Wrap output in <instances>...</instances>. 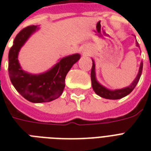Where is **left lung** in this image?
<instances>
[{
  "instance_id": "8db88e82",
  "label": "left lung",
  "mask_w": 151,
  "mask_h": 151,
  "mask_svg": "<svg viewBox=\"0 0 151 151\" xmlns=\"http://www.w3.org/2000/svg\"><path fill=\"white\" fill-rule=\"evenodd\" d=\"M136 46L138 48H139V45L137 41H136ZM95 70H96V65H95L94 61L92 59V70H91V80H92V86L93 90H94V92L98 96L103 97V98H105V99H119L128 96L135 88V87L137 85V83L139 81L141 74H142V71H143V62H141L139 69L138 74L136 76V78H135V80L131 83V85H129V86L123 88H121V89L110 90L106 88L104 86H103L102 85H100L97 81L96 78V71H95Z\"/></svg>"
}]
</instances>
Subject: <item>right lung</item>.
<instances>
[{"label":"right lung","instance_id":"obj_1","mask_svg":"<svg viewBox=\"0 0 151 151\" xmlns=\"http://www.w3.org/2000/svg\"><path fill=\"white\" fill-rule=\"evenodd\" d=\"M38 28L29 26L16 35L8 53V74L13 86L22 97L31 103H46L61 96L66 74L81 55L77 53L64 57L45 73L32 74L24 71L20 66L18 55L20 48Z\"/></svg>","mask_w":151,"mask_h":151}]
</instances>
